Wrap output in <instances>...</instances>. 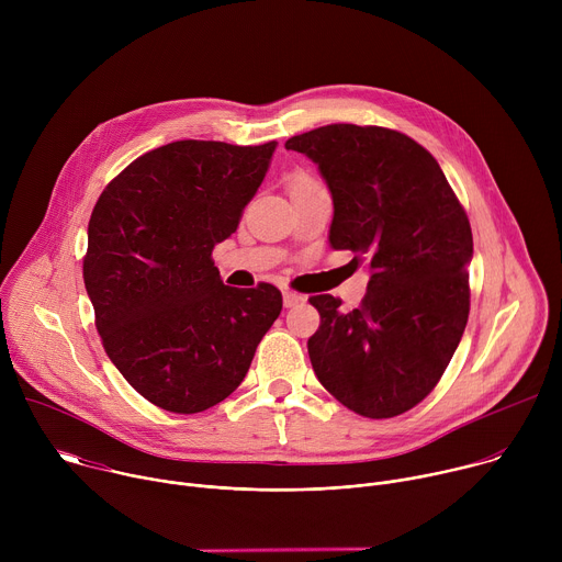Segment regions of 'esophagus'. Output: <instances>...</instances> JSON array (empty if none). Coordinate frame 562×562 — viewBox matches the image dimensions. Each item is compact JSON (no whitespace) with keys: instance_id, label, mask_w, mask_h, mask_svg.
I'll use <instances>...</instances> for the list:
<instances>
[{"instance_id":"1","label":"esophagus","mask_w":562,"mask_h":562,"mask_svg":"<svg viewBox=\"0 0 562 562\" xmlns=\"http://www.w3.org/2000/svg\"><path fill=\"white\" fill-rule=\"evenodd\" d=\"M304 297L300 295V293H293V291H282V302H284V306L286 308H291V306H295V304H300Z\"/></svg>"}]
</instances>
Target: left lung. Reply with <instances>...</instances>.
Segmentation results:
<instances>
[{
	"label": "left lung",
	"mask_w": 562,
	"mask_h": 562,
	"mask_svg": "<svg viewBox=\"0 0 562 562\" xmlns=\"http://www.w3.org/2000/svg\"><path fill=\"white\" fill-rule=\"evenodd\" d=\"M306 155L334 200L329 245L367 262L362 304L313 295L308 358L323 386L364 418H393L438 384L469 317L473 237L434 155L412 137L329 124L284 144Z\"/></svg>",
	"instance_id": "8db88e82"
}]
</instances>
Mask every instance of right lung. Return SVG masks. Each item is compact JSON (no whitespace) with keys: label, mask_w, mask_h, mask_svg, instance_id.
Here are the masks:
<instances>
[{"label":"right lung","mask_w":562,"mask_h":562,"mask_svg":"<svg viewBox=\"0 0 562 562\" xmlns=\"http://www.w3.org/2000/svg\"><path fill=\"white\" fill-rule=\"evenodd\" d=\"M276 146L165 144L131 162L91 213L85 284L95 327L111 362L155 407L200 414L222 403L282 311L273 284L226 286L211 260Z\"/></svg>","instance_id":"add662e5"}]
</instances>
